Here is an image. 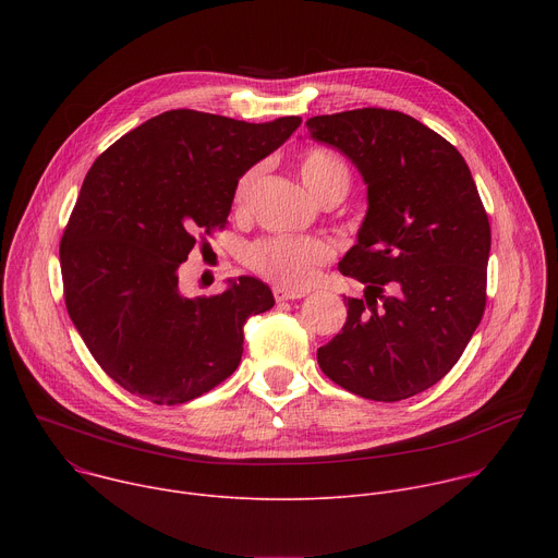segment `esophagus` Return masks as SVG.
Returning a JSON list of instances; mask_svg holds the SVG:
<instances>
[{
	"label": "esophagus",
	"instance_id": "obj_1",
	"mask_svg": "<svg viewBox=\"0 0 558 558\" xmlns=\"http://www.w3.org/2000/svg\"><path fill=\"white\" fill-rule=\"evenodd\" d=\"M306 293L304 291H293V289H287V287H274V298L280 302V300H298V298H304Z\"/></svg>",
	"mask_w": 558,
	"mask_h": 558
}]
</instances>
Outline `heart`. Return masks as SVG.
Here are the masks:
<instances>
[{
	"mask_svg": "<svg viewBox=\"0 0 558 558\" xmlns=\"http://www.w3.org/2000/svg\"><path fill=\"white\" fill-rule=\"evenodd\" d=\"M298 172L302 183L313 196L327 201L331 196H344L351 185V170L344 158L323 145L306 147L298 158ZM263 168L252 166L238 177L231 205L235 211H245L252 203ZM250 265L254 271L284 287H306L320 274V269L333 258L331 243L323 238H289L267 235L250 247Z\"/></svg>",
	"mask_w": 558,
	"mask_h": 558,
	"instance_id": "1",
	"label": "heart"
}]
</instances>
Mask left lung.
Here are the masks:
<instances>
[{"mask_svg":"<svg viewBox=\"0 0 558 558\" xmlns=\"http://www.w3.org/2000/svg\"><path fill=\"white\" fill-rule=\"evenodd\" d=\"M368 185V211L340 271L366 287L344 298L342 331L317 349L338 386L400 402L437 384L461 357L486 311L490 220L452 143L384 108L306 119Z\"/></svg>","mask_w":558,"mask_h":558,"instance_id":"1","label":"left lung"}]
</instances>
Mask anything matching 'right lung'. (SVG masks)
Returning a JSON list of instances; mask_svg holds the SVG:
<instances>
[{
    "label": "right lung",
    "mask_w": 558,
    "mask_h": 558,
    "mask_svg": "<svg viewBox=\"0 0 558 558\" xmlns=\"http://www.w3.org/2000/svg\"><path fill=\"white\" fill-rule=\"evenodd\" d=\"M302 123L168 110L123 134L93 163L59 243L63 300L97 364L128 392L177 407L225 381L267 284L238 278L190 300L179 267L227 227L233 185Z\"/></svg>",
    "instance_id": "1"
}]
</instances>
